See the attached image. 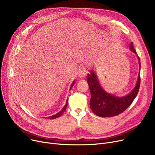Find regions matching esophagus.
<instances>
[{"label": "esophagus", "mask_w": 155, "mask_h": 155, "mask_svg": "<svg viewBox=\"0 0 155 155\" xmlns=\"http://www.w3.org/2000/svg\"><path fill=\"white\" fill-rule=\"evenodd\" d=\"M88 71L87 68L84 66H82L79 68V71H78V76L80 78H84V77L86 76L87 73Z\"/></svg>", "instance_id": "esophagus-1"}]
</instances>
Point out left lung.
<instances>
[{"instance_id": "1", "label": "left lung", "mask_w": 155, "mask_h": 155, "mask_svg": "<svg viewBox=\"0 0 155 155\" xmlns=\"http://www.w3.org/2000/svg\"><path fill=\"white\" fill-rule=\"evenodd\" d=\"M130 50L137 54L133 43L130 46ZM137 58L139 60L140 68V59L138 55ZM87 80L91 94L90 100L91 109L97 116L105 117L117 116L129 107L139 91L141 77L140 73H139L137 82L134 90L129 95L121 97H117L105 92L100 85L97 77L93 71L91 72V74H88Z\"/></svg>"}]
</instances>
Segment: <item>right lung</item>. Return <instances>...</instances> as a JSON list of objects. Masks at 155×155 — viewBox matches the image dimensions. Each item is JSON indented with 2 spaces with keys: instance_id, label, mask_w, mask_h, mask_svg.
I'll return each mask as SVG.
<instances>
[{
  "instance_id": "add662e5",
  "label": "right lung",
  "mask_w": 155,
  "mask_h": 155,
  "mask_svg": "<svg viewBox=\"0 0 155 155\" xmlns=\"http://www.w3.org/2000/svg\"><path fill=\"white\" fill-rule=\"evenodd\" d=\"M73 85H74V82H73V83L71 84V88L73 87ZM71 88H70V89H71ZM67 105H68V101H67V102L66 104H65L64 107L63 108V109H62L60 112H59L58 113H57L56 114H55V115H53V116H52L49 117L48 118H49V119H56V118H57V117H60V116L63 114V113L65 111V110H66L67 107Z\"/></svg>"
}]
</instances>
